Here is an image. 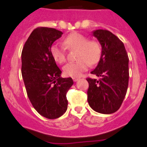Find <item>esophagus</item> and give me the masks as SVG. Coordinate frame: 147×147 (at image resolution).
I'll return each mask as SVG.
<instances>
[{
  "instance_id": "obj_1",
  "label": "esophagus",
  "mask_w": 147,
  "mask_h": 147,
  "mask_svg": "<svg viewBox=\"0 0 147 147\" xmlns=\"http://www.w3.org/2000/svg\"><path fill=\"white\" fill-rule=\"evenodd\" d=\"M79 80L78 78H73V81H75V82H76V81H78Z\"/></svg>"
}]
</instances>
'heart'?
Listing matches in <instances>:
<instances>
[{
    "mask_svg": "<svg viewBox=\"0 0 147 147\" xmlns=\"http://www.w3.org/2000/svg\"><path fill=\"white\" fill-rule=\"evenodd\" d=\"M65 46L71 49H77L76 62L66 63L63 67V73L72 78L81 77L88 69L89 64L94 65L99 61L101 55L100 43L95 40H88L80 33L74 32L64 39ZM50 53L56 62L63 63L66 61V50L57 43L51 46Z\"/></svg>",
    "mask_w": 147,
    "mask_h": 147,
    "instance_id": "1",
    "label": "heart"
}]
</instances>
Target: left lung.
<instances>
[{
    "mask_svg": "<svg viewBox=\"0 0 147 147\" xmlns=\"http://www.w3.org/2000/svg\"><path fill=\"white\" fill-rule=\"evenodd\" d=\"M92 35L101 45L100 61L91 74L99 79L87 78V100L95 112L112 114L118 110L127 94L129 58L123 43L111 32L97 29Z\"/></svg>",
    "mask_w": 147,
    "mask_h": 147,
    "instance_id": "obj_1",
    "label": "left lung"
}]
</instances>
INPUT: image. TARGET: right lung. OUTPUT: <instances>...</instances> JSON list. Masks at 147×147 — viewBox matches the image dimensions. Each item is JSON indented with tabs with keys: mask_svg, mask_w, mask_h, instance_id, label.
Here are the masks:
<instances>
[{
	"mask_svg": "<svg viewBox=\"0 0 147 147\" xmlns=\"http://www.w3.org/2000/svg\"><path fill=\"white\" fill-rule=\"evenodd\" d=\"M62 35L53 28H37L28 38L21 54V73L28 98L35 110L49 119L66 112V92L73 84L71 78L61 77V69L50 53L52 43Z\"/></svg>",
	"mask_w": 147,
	"mask_h": 147,
	"instance_id": "1",
	"label": "right lung"
}]
</instances>
